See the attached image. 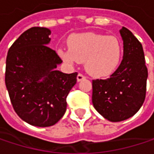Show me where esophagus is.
I'll return each instance as SVG.
<instances>
[{"mask_svg": "<svg viewBox=\"0 0 154 154\" xmlns=\"http://www.w3.org/2000/svg\"><path fill=\"white\" fill-rule=\"evenodd\" d=\"M84 79H85V77L83 75V74H78L77 75V82H79V81H82V80H84Z\"/></svg>", "mask_w": 154, "mask_h": 154, "instance_id": "1", "label": "esophagus"}]
</instances>
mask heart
I'll return each instance as SVG.
<instances>
[{
  "label": "heart",
  "instance_id": "heart-1",
  "mask_svg": "<svg viewBox=\"0 0 154 154\" xmlns=\"http://www.w3.org/2000/svg\"><path fill=\"white\" fill-rule=\"evenodd\" d=\"M59 54L70 64L85 61V70L94 77H107L119 64L122 45L115 36L79 34L70 38L69 48L60 49Z\"/></svg>",
  "mask_w": 154,
  "mask_h": 154
}]
</instances>
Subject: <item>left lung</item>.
Masks as SVG:
<instances>
[{"label":"left lung","instance_id":"1","mask_svg":"<svg viewBox=\"0 0 154 154\" xmlns=\"http://www.w3.org/2000/svg\"><path fill=\"white\" fill-rule=\"evenodd\" d=\"M123 40V59L107 79L93 80L92 102L106 119L119 122L134 116L143 105L148 70L141 43L126 27L119 30Z\"/></svg>","mask_w":154,"mask_h":154}]
</instances>
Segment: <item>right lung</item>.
<instances>
[{"mask_svg":"<svg viewBox=\"0 0 154 154\" xmlns=\"http://www.w3.org/2000/svg\"><path fill=\"white\" fill-rule=\"evenodd\" d=\"M50 35L46 27L27 29L9 49L6 59L5 85L14 110L25 122L42 128L63 117L77 76L56 70L62 60L47 46Z\"/></svg>","mask_w":154,"mask_h":154,"instance_id":"right-lung-1","label":"right lung"}]
</instances>
